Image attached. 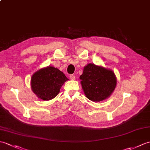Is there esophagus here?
<instances>
[{"label":"esophagus","instance_id":"1","mask_svg":"<svg viewBox=\"0 0 150 150\" xmlns=\"http://www.w3.org/2000/svg\"><path fill=\"white\" fill-rule=\"evenodd\" d=\"M69 79L71 80H75V76L74 75H69Z\"/></svg>","mask_w":150,"mask_h":150}]
</instances>
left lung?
Here are the masks:
<instances>
[{
    "label": "left lung",
    "instance_id": "obj_1",
    "mask_svg": "<svg viewBox=\"0 0 150 150\" xmlns=\"http://www.w3.org/2000/svg\"><path fill=\"white\" fill-rule=\"evenodd\" d=\"M80 79L86 97L93 102L108 98L116 86V79L112 71L91 63L83 68Z\"/></svg>",
    "mask_w": 150,
    "mask_h": 150
}]
</instances>
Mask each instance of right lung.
<instances>
[{
  "label": "right lung",
  "instance_id": "right-lung-1",
  "mask_svg": "<svg viewBox=\"0 0 150 150\" xmlns=\"http://www.w3.org/2000/svg\"><path fill=\"white\" fill-rule=\"evenodd\" d=\"M68 80L59 69L48 67L40 69L32 76L31 87L38 98L47 101L58 95L61 86Z\"/></svg>",
  "mask_w": 150,
  "mask_h": 150
}]
</instances>
